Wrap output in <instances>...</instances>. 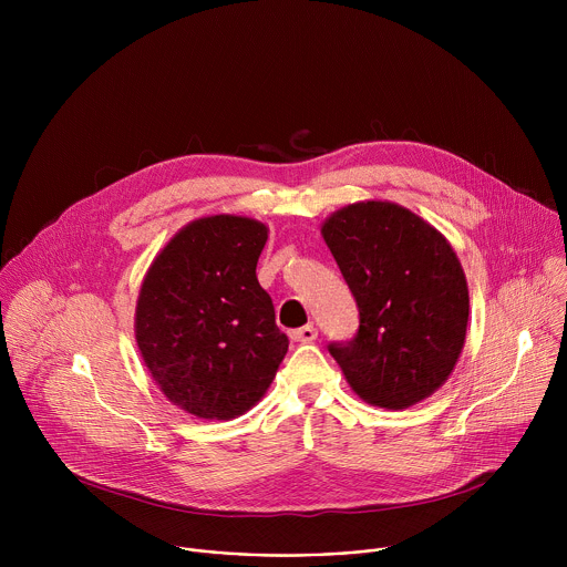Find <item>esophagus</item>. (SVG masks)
<instances>
[{"instance_id": "obj_1", "label": "esophagus", "mask_w": 567, "mask_h": 567, "mask_svg": "<svg viewBox=\"0 0 567 567\" xmlns=\"http://www.w3.org/2000/svg\"><path fill=\"white\" fill-rule=\"evenodd\" d=\"M316 337H318V330L313 326H305V328H298L291 332V339L298 343H311V341H316Z\"/></svg>"}]
</instances>
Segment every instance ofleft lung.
Listing matches in <instances>:
<instances>
[{
	"mask_svg": "<svg viewBox=\"0 0 567 567\" xmlns=\"http://www.w3.org/2000/svg\"><path fill=\"white\" fill-rule=\"evenodd\" d=\"M359 307V330L328 350L372 406L431 396L464 348L468 289L446 237L392 202H359L320 228Z\"/></svg>",
	"mask_w": 567,
	"mask_h": 567,
	"instance_id": "obj_1",
	"label": "left lung"
}]
</instances>
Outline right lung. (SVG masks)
Listing matches in <instances>:
<instances>
[{
  "mask_svg": "<svg viewBox=\"0 0 567 567\" xmlns=\"http://www.w3.org/2000/svg\"><path fill=\"white\" fill-rule=\"evenodd\" d=\"M267 226L235 215L184 226L147 269L136 346L175 406L202 420L247 413L271 385L289 339L256 267Z\"/></svg>",
  "mask_w": 567,
  "mask_h": 567,
  "instance_id": "1",
  "label": "right lung"
}]
</instances>
